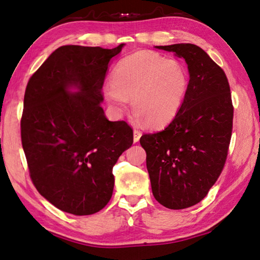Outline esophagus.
Masks as SVG:
<instances>
[{
	"label": "esophagus",
	"mask_w": 260,
	"mask_h": 260,
	"mask_svg": "<svg viewBox=\"0 0 260 260\" xmlns=\"http://www.w3.org/2000/svg\"><path fill=\"white\" fill-rule=\"evenodd\" d=\"M142 136V132L139 129H134V143H137L140 141Z\"/></svg>",
	"instance_id": "obj_1"
}]
</instances>
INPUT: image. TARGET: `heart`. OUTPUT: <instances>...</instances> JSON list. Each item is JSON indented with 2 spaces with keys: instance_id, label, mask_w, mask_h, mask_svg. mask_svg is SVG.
<instances>
[{
  "instance_id": "obj_1",
  "label": "heart",
  "mask_w": 260,
  "mask_h": 260,
  "mask_svg": "<svg viewBox=\"0 0 260 260\" xmlns=\"http://www.w3.org/2000/svg\"><path fill=\"white\" fill-rule=\"evenodd\" d=\"M187 88L189 76L179 60L143 50L119 60L103 93L115 115H124L132 98L136 119L158 128L179 114Z\"/></svg>"
}]
</instances>
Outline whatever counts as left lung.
Masks as SVG:
<instances>
[{"label":"left lung","mask_w":260,"mask_h":260,"mask_svg":"<svg viewBox=\"0 0 260 260\" xmlns=\"http://www.w3.org/2000/svg\"><path fill=\"white\" fill-rule=\"evenodd\" d=\"M187 64L190 80L179 114L161 132L140 143L156 201L169 209L194 206L223 169L233 132L234 107L224 71L191 43L156 46Z\"/></svg>","instance_id":"left-lung-1"}]
</instances>
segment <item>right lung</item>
<instances>
[{
	"instance_id": "1",
	"label": "right lung",
	"mask_w": 260,
	"mask_h": 260,
	"mask_svg": "<svg viewBox=\"0 0 260 260\" xmlns=\"http://www.w3.org/2000/svg\"><path fill=\"white\" fill-rule=\"evenodd\" d=\"M124 46H62L27 82L22 146L33 184L61 211H101L113 194V167L133 144L128 124L108 120L101 105L109 61Z\"/></svg>"
}]
</instances>
